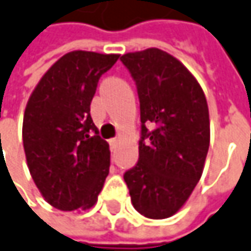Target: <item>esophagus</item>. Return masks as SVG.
<instances>
[{"label": "esophagus", "instance_id": "1", "mask_svg": "<svg viewBox=\"0 0 251 251\" xmlns=\"http://www.w3.org/2000/svg\"><path fill=\"white\" fill-rule=\"evenodd\" d=\"M110 146H111V150L114 151V150L117 148V146H118V139H117V137H114V139L110 140Z\"/></svg>", "mask_w": 251, "mask_h": 251}]
</instances>
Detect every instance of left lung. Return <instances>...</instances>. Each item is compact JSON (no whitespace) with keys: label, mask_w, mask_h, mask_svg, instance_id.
<instances>
[{"label":"left lung","mask_w":251,"mask_h":251,"mask_svg":"<svg viewBox=\"0 0 251 251\" xmlns=\"http://www.w3.org/2000/svg\"><path fill=\"white\" fill-rule=\"evenodd\" d=\"M137 88L139 161L124 175L134 209L148 219L180 210L203 172L210 122L201 85L172 54L151 48L121 57Z\"/></svg>","instance_id":"1"}]
</instances>
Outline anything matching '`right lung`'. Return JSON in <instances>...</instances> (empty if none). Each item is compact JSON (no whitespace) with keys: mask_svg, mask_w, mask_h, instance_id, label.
Returning a JSON list of instances; mask_svg holds the SVG:
<instances>
[{"mask_svg":"<svg viewBox=\"0 0 251 251\" xmlns=\"http://www.w3.org/2000/svg\"><path fill=\"white\" fill-rule=\"evenodd\" d=\"M119 54L75 50L45 73L28 99L23 146L32 180L63 211L90 209L110 172V146L90 117L97 82Z\"/></svg>","mask_w":251,"mask_h":251,"instance_id":"1","label":"right lung"}]
</instances>
